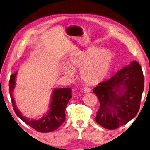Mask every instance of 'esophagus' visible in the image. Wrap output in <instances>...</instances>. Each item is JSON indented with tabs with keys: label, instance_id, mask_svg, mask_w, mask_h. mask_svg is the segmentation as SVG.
<instances>
[{
	"label": "esophagus",
	"instance_id": "34e87169",
	"mask_svg": "<svg viewBox=\"0 0 150 150\" xmlns=\"http://www.w3.org/2000/svg\"><path fill=\"white\" fill-rule=\"evenodd\" d=\"M83 91H84V93H88L91 92V89L88 87H84L83 88Z\"/></svg>",
	"mask_w": 150,
	"mask_h": 150
}]
</instances>
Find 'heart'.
I'll use <instances>...</instances> for the list:
<instances>
[{"label":"heart","instance_id":"obj_1","mask_svg":"<svg viewBox=\"0 0 150 150\" xmlns=\"http://www.w3.org/2000/svg\"><path fill=\"white\" fill-rule=\"evenodd\" d=\"M113 62L114 54L111 50L93 46L71 57L69 65L72 70H81V78L85 83L96 85L106 78ZM71 70L66 66L62 67L63 74L69 78L74 75Z\"/></svg>","mask_w":150,"mask_h":150}]
</instances>
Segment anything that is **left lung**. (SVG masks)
<instances>
[{"label": "left lung", "mask_w": 150, "mask_h": 150, "mask_svg": "<svg viewBox=\"0 0 150 150\" xmlns=\"http://www.w3.org/2000/svg\"><path fill=\"white\" fill-rule=\"evenodd\" d=\"M144 88L143 72L136 61L99 83L93 89L100 102L96 122L108 130L128 123L138 112Z\"/></svg>", "instance_id": "left-lung-1"}]
</instances>
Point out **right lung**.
<instances>
[{
	"label": "right lung",
	"mask_w": 150,
	"mask_h": 150,
	"mask_svg": "<svg viewBox=\"0 0 150 150\" xmlns=\"http://www.w3.org/2000/svg\"><path fill=\"white\" fill-rule=\"evenodd\" d=\"M16 75L17 72L11 75L9 81L10 95L16 115L26 124L40 132L47 133L57 130L65 120V109L72 97L71 89L70 88H54L51 96L49 110L38 120L31 119L22 115L16 105L13 91L16 86Z\"/></svg>",
	"instance_id": "obj_1"
}]
</instances>
